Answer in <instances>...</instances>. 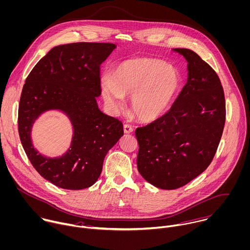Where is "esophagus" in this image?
<instances>
[{"mask_svg": "<svg viewBox=\"0 0 250 250\" xmlns=\"http://www.w3.org/2000/svg\"><path fill=\"white\" fill-rule=\"evenodd\" d=\"M124 131H125V133H131L133 131V127L130 125H125Z\"/></svg>", "mask_w": 250, "mask_h": 250, "instance_id": "34e87169", "label": "esophagus"}]
</instances>
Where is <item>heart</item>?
<instances>
[{
    "instance_id": "1",
    "label": "heart",
    "mask_w": 250,
    "mask_h": 250,
    "mask_svg": "<svg viewBox=\"0 0 250 250\" xmlns=\"http://www.w3.org/2000/svg\"><path fill=\"white\" fill-rule=\"evenodd\" d=\"M180 84L176 67L155 59L134 58L120 62L111 77L101 79V91L116 111L123 108L124 97H131L132 113L142 122H153L169 110Z\"/></svg>"
}]
</instances>
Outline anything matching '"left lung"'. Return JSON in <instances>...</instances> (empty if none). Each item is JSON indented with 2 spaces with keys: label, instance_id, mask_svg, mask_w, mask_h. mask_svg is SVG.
Wrapping results in <instances>:
<instances>
[{
  "label": "left lung",
  "instance_id": "8db88e82",
  "mask_svg": "<svg viewBox=\"0 0 250 250\" xmlns=\"http://www.w3.org/2000/svg\"><path fill=\"white\" fill-rule=\"evenodd\" d=\"M188 61V77L168 113L137 127V169L151 185L176 189L212 162L226 121V102L216 71L195 52L176 48Z\"/></svg>",
  "mask_w": 250,
  "mask_h": 250
}]
</instances>
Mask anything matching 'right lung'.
Returning <instances> with one entry per match:
<instances>
[{"instance_id":"obj_1","label":"right lung","mask_w":250,"mask_h":250,"mask_svg":"<svg viewBox=\"0 0 250 250\" xmlns=\"http://www.w3.org/2000/svg\"><path fill=\"white\" fill-rule=\"evenodd\" d=\"M116 48L113 43L78 42L51 49L25 79L19 106V133L23 149L41 177L64 189H83L98 180L108 151L124 135L123 124L103 114L100 64ZM64 111L74 126L71 148L48 158L32 145V124L43 112Z\"/></svg>"}]
</instances>
